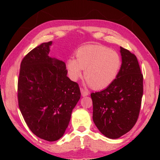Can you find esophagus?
I'll list each match as a JSON object with an SVG mask.
<instances>
[{
  "mask_svg": "<svg viewBox=\"0 0 160 160\" xmlns=\"http://www.w3.org/2000/svg\"><path fill=\"white\" fill-rule=\"evenodd\" d=\"M81 93H82V95L83 97H84V96H87L89 95V92L86 90H84V89L81 88Z\"/></svg>",
  "mask_w": 160,
  "mask_h": 160,
  "instance_id": "obj_1",
  "label": "esophagus"
}]
</instances>
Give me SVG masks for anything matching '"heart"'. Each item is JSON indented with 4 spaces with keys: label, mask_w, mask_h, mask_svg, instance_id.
Masks as SVG:
<instances>
[{
    "label": "heart",
    "mask_w": 160,
    "mask_h": 160,
    "mask_svg": "<svg viewBox=\"0 0 160 160\" xmlns=\"http://www.w3.org/2000/svg\"><path fill=\"white\" fill-rule=\"evenodd\" d=\"M76 59L66 61L70 79L76 82L84 76L87 84L100 89L109 86L117 77L122 66L121 57L117 52L102 45H86L76 52Z\"/></svg>",
    "instance_id": "heart-1"
}]
</instances>
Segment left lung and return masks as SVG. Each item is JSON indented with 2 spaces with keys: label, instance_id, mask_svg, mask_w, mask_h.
Wrapping results in <instances>:
<instances>
[{
  "label": "left lung",
  "instance_id": "1",
  "mask_svg": "<svg viewBox=\"0 0 160 160\" xmlns=\"http://www.w3.org/2000/svg\"><path fill=\"white\" fill-rule=\"evenodd\" d=\"M122 63L116 79L106 89L91 94L92 119L105 136L117 139L136 123L143 92V74L136 56L120 47Z\"/></svg>",
  "mask_w": 160,
  "mask_h": 160
}]
</instances>
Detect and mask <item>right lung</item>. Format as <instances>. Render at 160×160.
<instances>
[{"instance_id":"obj_1","label":"right lung","mask_w":160,"mask_h":160,"mask_svg":"<svg viewBox=\"0 0 160 160\" xmlns=\"http://www.w3.org/2000/svg\"><path fill=\"white\" fill-rule=\"evenodd\" d=\"M52 41L24 57L17 98L22 115L31 132L47 141H58L68 126L81 97L78 84L67 76L65 63L49 56Z\"/></svg>"}]
</instances>
